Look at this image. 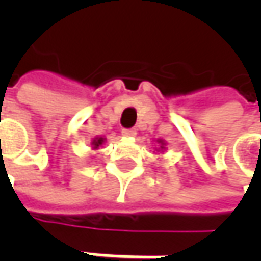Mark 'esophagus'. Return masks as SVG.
Segmentation results:
<instances>
[{"label": "esophagus", "mask_w": 261, "mask_h": 261, "mask_svg": "<svg viewBox=\"0 0 261 261\" xmlns=\"http://www.w3.org/2000/svg\"><path fill=\"white\" fill-rule=\"evenodd\" d=\"M122 135L129 136V138H130V136L136 135V130L135 129H123V130H122Z\"/></svg>", "instance_id": "34e87169"}]
</instances>
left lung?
Wrapping results in <instances>:
<instances>
[{"instance_id":"8db88e82","label":"left lung","mask_w":261,"mask_h":261,"mask_svg":"<svg viewBox=\"0 0 261 261\" xmlns=\"http://www.w3.org/2000/svg\"><path fill=\"white\" fill-rule=\"evenodd\" d=\"M160 142H161V141H160ZM161 145H163V142H161ZM161 148H163V146H161Z\"/></svg>"}]
</instances>
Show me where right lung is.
Returning <instances> with one entry per match:
<instances>
[{
  "label": "right lung",
  "mask_w": 261,
  "mask_h": 261,
  "mask_svg": "<svg viewBox=\"0 0 261 261\" xmlns=\"http://www.w3.org/2000/svg\"><path fill=\"white\" fill-rule=\"evenodd\" d=\"M103 141H105L103 138H95L94 141H93V145H94V149H95V148H97V146L101 145V144H103Z\"/></svg>",
  "instance_id": "obj_1"
}]
</instances>
